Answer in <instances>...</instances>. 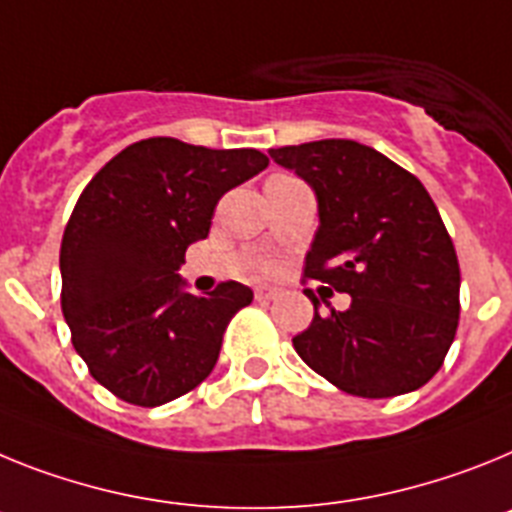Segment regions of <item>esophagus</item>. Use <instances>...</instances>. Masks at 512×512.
Here are the masks:
<instances>
[{
	"label": "esophagus",
	"mask_w": 512,
	"mask_h": 512,
	"mask_svg": "<svg viewBox=\"0 0 512 512\" xmlns=\"http://www.w3.org/2000/svg\"><path fill=\"white\" fill-rule=\"evenodd\" d=\"M275 296H278V288H273V286H257L255 288L257 301H273Z\"/></svg>",
	"instance_id": "34e87169"
}]
</instances>
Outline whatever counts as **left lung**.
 Returning <instances> with one entry per match:
<instances>
[{"instance_id": "1", "label": "left lung", "mask_w": 512, "mask_h": 512, "mask_svg": "<svg viewBox=\"0 0 512 512\" xmlns=\"http://www.w3.org/2000/svg\"><path fill=\"white\" fill-rule=\"evenodd\" d=\"M317 195L319 229L304 275L350 293L345 311L319 314L293 348L353 397L420 389L443 366L459 327V257L425 185L350 139L270 149ZM330 288V291H332Z\"/></svg>"}]
</instances>
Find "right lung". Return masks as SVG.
Segmentation results:
<instances>
[{
  "mask_svg": "<svg viewBox=\"0 0 512 512\" xmlns=\"http://www.w3.org/2000/svg\"><path fill=\"white\" fill-rule=\"evenodd\" d=\"M268 167L257 149L157 136L126 146L82 190L61 239V311L92 379L159 407L219 361L226 324L252 301L237 281L185 291V250L208 237L221 195Z\"/></svg>",
  "mask_w": 512,
  "mask_h": 512,
  "instance_id": "add662e5",
  "label": "right lung"
}]
</instances>
